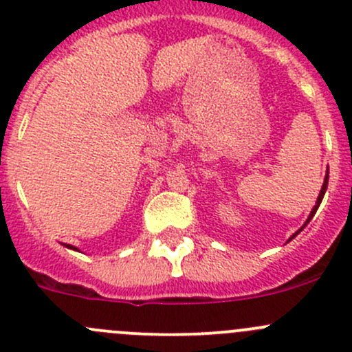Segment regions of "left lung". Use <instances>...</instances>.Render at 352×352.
<instances>
[{
  "instance_id": "8db88e82",
  "label": "left lung",
  "mask_w": 352,
  "mask_h": 352,
  "mask_svg": "<svg viewBox=\"0 0 352 352\" xmlns=\"http://www.w3.org/2000/svg\"><path fill=\"white\" fill-rule=\"evenodd\" d=\"M327 186H329V169H327V175H325V181H323V184H322V190H320V195H318V198H316V204H315V207H313L311 214H309V215H308V219H306L305 226H306V224H308V222H309V221H311V217H313V215H315V214H316V210H318L320 204H322V198H323V195H325V191H327ZM305 226H302V228H301V229H299V231H298V232H294V234H293V236H291V238H289V241H291V239H293V238H296V236H298V234H299V232H301V231H302V229H305Z\"/></svg>"
}]
</instances>
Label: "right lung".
<instances>
[{
	"label": "right lung",
	"mask_w": 352,
	"mask_h": 352,
	"mask_svg": "<svg viewBox=\"0 0 352 352\" xmlns=\"http://www.w3.org/2000/svg\"><path fill=\"white\" fill-rule=\"evenodd\" d=\"M66 246H68V248H72V250H76L75 246H72V245H66Z\"/></svg>",
	"instance_id": "1"
}]
</instances>
